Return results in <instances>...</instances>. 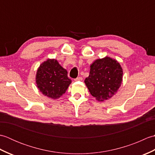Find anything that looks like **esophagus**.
Instances as JSON below:
<instances>
[{"label":"esophagus","mask_w":155,"mask_h":155,"mask_svg":"<svg viewBox=\"0 0 155 155\" xmlns=\"http://www.w3.org/2000/svg\"><path fill=\"white\" fill-rule=\"evenodd\" d=\"M83 80V78H82L81 77H77V78H76L75 79H74V81H82Z\"/></svg>","instance_id":"1"}]
</instances>
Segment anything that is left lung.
<instances>
[{"label": "left lung", "mask_w": 155, "mask_h": 155, "mask_svg": "<svg viewBox=\"0 0 155 155\" xmlns=\"http://www.w3.org/2000/svg\"><path fill=\"white\" fill-rule=\"evenodd\" d=\"M123 69L114 59L105 57L95 61L91 66L90 74L84 83L92 96L98 101L110 98L120 87Z\"/></svg>", "instance_id": "left-lung-1"}]
</instances>
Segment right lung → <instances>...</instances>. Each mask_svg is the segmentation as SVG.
<instances>
[{
  "label": "right lung",
  "mask_w": 155,
  "mask_h": 155,
  "mask_svg": "<svg viewBox=\"0 0 155 155\" xmlns=\"http://www.w3.org/2000/svg\"><path fill=\"white\" fill-rule=\"evenodd\" d=\"M67 71L54 59H48L41 64L36 75V83L41 93L57 99L63 94L72 81Z\"/></svg>",
  "instance_id": "add662e5"
}]
</instances>
